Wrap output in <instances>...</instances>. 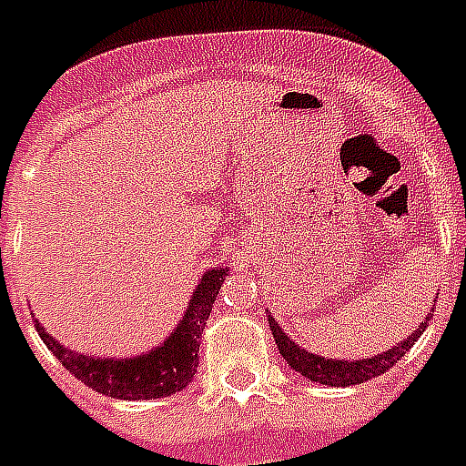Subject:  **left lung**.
<instances>
[{
    "instance_id": "1",
    "label": "left lung",
    "mask_w": 466,
    "mask_h": 466,
    "mask_svg": "<svg viewBox=\"0 0 466 466\" xmlns=\"http://www.w3.org/2000/svg\"><path fill=\"white\" fill-rule=\"evenodd\" d=\"M428 319H431V314L420 321L416 331L409 333L404 340H399L397 346H391L390 350L370 355V358L348 360V358H324V355H317L311 353V350H307V348H302L283 331V326L278 324L276 319H273V314L268 311L270 333H273L278 350H280V355L285 358V362H288L295 372H299L302 377L311 380V382L329 384V387H353V384L368 382V380H372V377L377 375H384V372L390 368H394V365L404 358L406 350L420 339V333L426 331Z\"/></svg>"
}]
</instances>
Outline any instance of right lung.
Wrapping results in <instances>:
<instances>
[{"label": "right lung", "instance_id": "add662e5", "mask_svg": "<svg viewBox=\"0 0 466 466\" xmlns=\"http://www.w3.org/2000/svg\"><path fill=\"white\" fill-rule=\"evenodd\" d=\"M227 266L208 268L190 295L178 324L159 346L130 358H101L65 348L38 324L35 331L65 368L98 394L111 399H161L186 390L198 370V348L205 321L227 278Z\"/></svg>", "mask_w": 466, "mask_h": 466}]
</instances>
